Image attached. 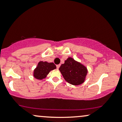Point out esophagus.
Here are the masks:
<instances>
[{
    "instance_id": "esophagus-1",
    "label": "esophagus",
    "mask_w": 122,
    "mask_h": 122,
    "mask_svg": "<svg viewBox=\"0 0 122 122\" xmlns=\"http://www.w3.org/2000/svg\"><path fill=\"white\" fill-rule=\"evenodd\" d=\"M57 69H59V68H60V65H57Z\"/></svg>"
}]
</instances>
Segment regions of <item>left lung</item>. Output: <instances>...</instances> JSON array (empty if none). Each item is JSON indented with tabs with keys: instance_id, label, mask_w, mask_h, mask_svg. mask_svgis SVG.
<instances>
[{
	"instance_id": "8db88e82",
	"label": "left lung",
	"mask_w": 122,
	"mask_h": 122,
	"mask_svg": "<svg viewBox=\"0 0 122 122\" xmlns=\"http://www.w3.org/2000/svg\"><path fill=\"white\" fill-rule=\"evenodd\" d=\"M59 71L66 81L73 85L83 83L88 73L87 68L84 65L71 57L61 65Z\"/></svg>"
}]
</instances>
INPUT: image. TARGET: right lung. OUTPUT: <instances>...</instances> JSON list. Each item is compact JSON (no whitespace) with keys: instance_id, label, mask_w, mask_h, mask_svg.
<instances>
[{"instance_id":"obj_1","label":"right lung","mask_w":122,"mask_h":122,"mask_svg":"<svg viewBox=\"0 0 122 122\" xmlns=\"http://www.w3.org/2000/svg\"><path fill=\"white\" fill-rule=\"evenodd\" d=\"M56 69V66L53 62L40 61L34 70L33 77L35 79L42 80L45 79L51 71Z\"/></svg>"}]
</instances>
